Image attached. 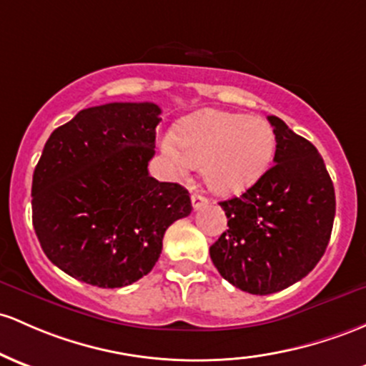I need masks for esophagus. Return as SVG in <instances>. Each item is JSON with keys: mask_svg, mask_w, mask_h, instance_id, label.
<instances>
[{"mask_svg": "<svg viewBox=\"0 0 366 366\" xmlns=\"http://www.w3.org/2000/svg\"><path fill=\"white\" fill-rule=\"evenodd\" d=\"M191 203H192V208H194V210H199V208L207 207L208 199L202 194H192L191 196Z\"/></svg>", "mask_w": 366, "mask_h": 366, "instance_id": "1", "label": "esophagus"}]
</instances>
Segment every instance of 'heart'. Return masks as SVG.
<instances>
[{
    "mask_svg": "<svg viewBox=\"0 0 366 366\" xmlns=\"http://www.w3.org/2000/svg\"><path fill=\"white\" fill-rule=\"evenodd\" d=\"M162 151L179 170L202 168L212 192L232 196L266 174L274 158L276 135L264 118L204 109L179 124L177 139L164 137Z\"/></svg>",
    "mask_w": 366,
    "mask_h": 366,
    "instance_id": "obj_1",
    "label": "heart"
}]
</instances>
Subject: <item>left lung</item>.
Listing matches in <instances>:
<instances>
[{
  "label": "left lung",
  "instance_id": "obj_1",
  "mask_svg": "<svg viewBox=\"0 0 366 366\" xmlns=\"http://www.w3.org/2000/svg\"><path fill=\"white\" fill-rule=\"evenodd\" d=\"M274 164L239 198L220 202L226 232L210 247L224 280L254 295L285 290L315 269L330 242L335 191L318 149L269 116Z\"/></svg>",
  "mask_w": 366,
  "mask_h": 366
}]
</instances>
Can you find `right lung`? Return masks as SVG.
I'll return each instance as SVG.
<instances>
[{"label": "right lung", "instance_id": "obj_1", "mask_svg": "<svg viewBox=\"0 0 366 366\" xmlns=\"http://www.w3.org/2000/svg\"><path fill=\"white\" fill-rule=\"evenodd\" d=\"M159 114L152 102L88 107L46 140L33 175V226L45 255L72 278L132 285L158 262L164 231L191 214L187 189L147 170Z\"/></svg>", "mask_w": 366, "mask_h": 366}]
</instances>
